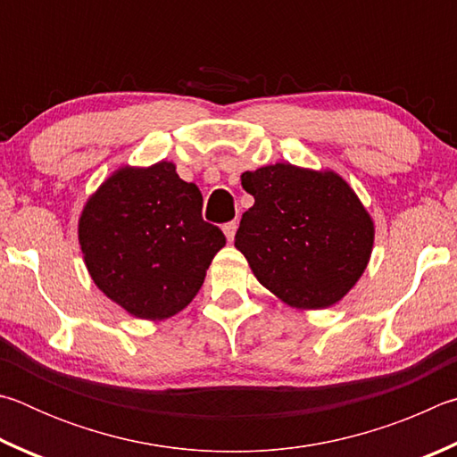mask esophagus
I'll use <instances>...</instances> for the list:
<instances>
[{
	"instance_id": "obj_1",
	"label": "esophagus",
	"mask_w": 457,
	"mask_h": 457,
	"mask_svg": "<svg viewBox=\"0 0 457 457\" xmlns=\"http://www.w3.org/2000/svg\"><path fill=\"white\" fill-rule=\"evenodd\" d=\"M237 227H238V222H237V220H230V222H227V224H222V233L227 235L228 241H233V238H235Z\"/></svg>"
}]
</instances>
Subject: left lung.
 Segmentation results:
<instances>
[{"instance_id":"1","label":"left lung","mask_w":457,"mask_h":457,"mask_svg":"<svg viewBox=\"0 0 457 457\" xmlns=\"http://www.w3.org/2000/svg\"><path fill=\"white\" fill-rule=\"evenodd\" d=\"M254 204L235 246L261 285L297 309H325L349 293L370 262L373 220L335 172L270 164L243 172Z\"/></svg>"}]
</instances>
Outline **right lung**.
<instances>
[{
  "label": "right lung",
  "instance_id": "right-lung-1",
  "mask_svg": "<svg viewBox=\"0 0 457 457\" xmlns=\"http://www.w3.org/2000/svg\"><path fill=\"white\" fill-rule=\"evenodd\" d=\"M79 246L98 289L138 319H166L195 299L227 238L203 219V195L172 162L124 166L79 216Z\"/></svg>",
  "mask_w": 457,
  "mask_h": 457
}]
</instances>
